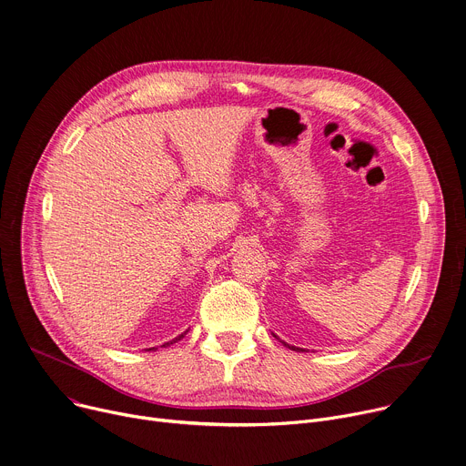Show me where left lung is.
<instances>
[{
  "label": "left lung",
  "instance_id": "left-lung-1",
  "mask_svg": "<svg viewBox=\"0 0 466 466\" xmlns=\"http://www.w3.org/2000/svg\"><path fill=\"white\" fill-rule=\"evenodd\" d=\"M272 335H274V333H272ZM274 337H276V339H279V337H278V335H274ZM279 342H281V344H283V346H287V348H289V350H292V351H305V350H303V348H298V346H290V344H287V342H285V340H281V339H279Z\"/></svg>",
  "mask_w": 466,
  "mask_h": 466
}]
</instances>
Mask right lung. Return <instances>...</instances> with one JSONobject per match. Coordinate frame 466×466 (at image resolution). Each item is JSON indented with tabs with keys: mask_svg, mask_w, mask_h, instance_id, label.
<instances>
[{
	"mask_svg": "<svg viewBox=\"0 0 466 466\" xmlns=\"http://www.w3.org/2000/svg\"><path fill=\"white\" fill-rule=\"evenodd\" d=\"M185 335H187V331H185V333H181V335H179V337H176V339H172V340H170V342H165V344H163V346H170V344H174V342H177V340H181V339H183V337H185ZM149 350H155V348H149Z\"/></svg>",
	"mask_w": 466,
	"mask_h": 466,
	"instance_id": "add662e5",
	"label": "right lung"
}]
</instances>
